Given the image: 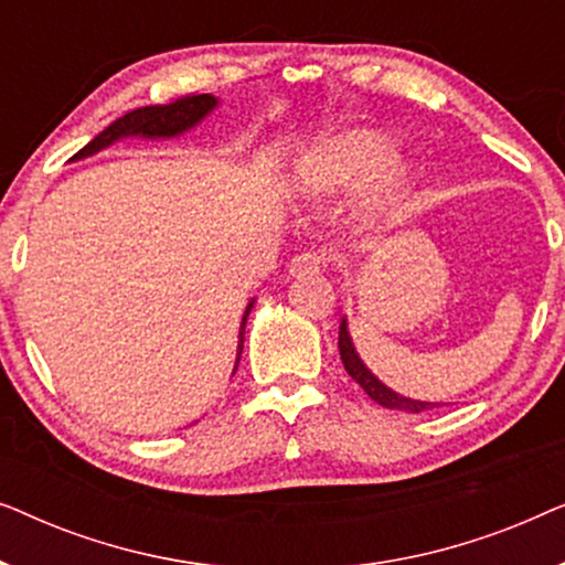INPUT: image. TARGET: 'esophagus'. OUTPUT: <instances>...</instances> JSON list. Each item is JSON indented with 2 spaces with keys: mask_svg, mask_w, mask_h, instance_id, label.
I'll return each mask as SVG.
<instances>
[{
  "mask_svg": "<svg viewBox=\"0 0 565 565\" xmlns=\"http://www.w3.org/2000/svg\"><path fill=\"white\" fill-rule=\"evenodd\" d=\"M321 269H327V254L323 252H303L290 262V275L292 277H306V275H319Z\"/></svg>",
  "mask_w": 565,
  "mask_h": 565,
  "instance_id": "obj_1",
  "label": "esophagus"
}]
</instances>
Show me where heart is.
Wrapping results in <instances>:
<instances>
[{
    "label": "heart",
    "mask_w": 565,
    "mask_h": 565,
    "mask_svg": "<svg viewBox=\"0 0 565 565\" xmlns=\"http://www.w3.org/2000/svg\"><path fill=\"white\" fill-rule=\"evenodd\" d=\"M393 146L370 130H350L331 138L300 161L296 188L308 198L337 195L373 182L391 167ZM401 180V172H393Z\"/></svg>",
    "instance_id": "b5f03b06"
}]
</instances>
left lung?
Listing matches in <instances>:
<instances>
[{
    "label": "left lung",
    "mask_w": 565,
    "mask_h": 565,
    "mask_svg": "<svg viewBox=\"0 0 565 565\" xmlns=\"http://www.w3.org/2000/svg\"><path fill=\"white\" fill-rule=\"evenodd\" d=\"M339 354H342L344 370L352 375V381H358L362 385V391H365L375 404H381L385 408H401V412H412V414H419V412H427V408L439 406V404H427V401L404 398L398 396L396 391L385 388V385L365 367V362L358 358V352H354V344L350 339V331H347L344 319L339 323Z\"/></svg>",
    "instance_id": "obj_1"
}]
</instances>
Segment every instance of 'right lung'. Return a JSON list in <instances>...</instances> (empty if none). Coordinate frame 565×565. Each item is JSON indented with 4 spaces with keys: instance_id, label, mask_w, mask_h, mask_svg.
<instances>
[{
    "instance_id": "obj_1",
    "label": "right lung",
    "mask_w": 565,
    "mask_h": 565,
    "mask_svg": "<svg viewBox=\"0 0 565 565\" xmlns=\"http://www.w3.org/2000/svg\"><path fill=\"white\" fill-rule=\"evenodd\" d=\"M215 107V97L213 95H190V97H180L174 103L167 105H146L138 107V110H130L110 122L103 134L92 138V141L74 153V159H84L89 153L103 151L105 146H110L118 141L122 136H149V138H169L177 134H184V130L195 126L205 118ZM252 308V303H249ZM249 308H246L244 321H242V331H238V360H242V350H244V323L246 316H249Z\"/></svg>"
}]
</instances>
